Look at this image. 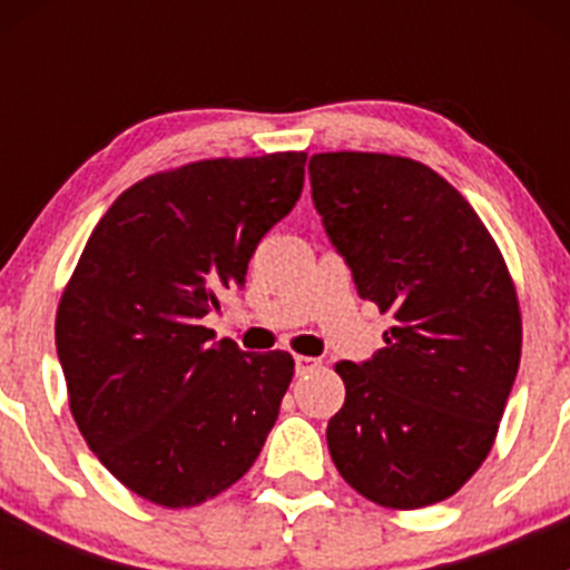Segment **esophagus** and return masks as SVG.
Masks as SVG:
<instances>
[{
    "instance_id": "esophagus-1",
    "label": "esophagus",
    "mask_w": 570,
    "mask_h": 570,
    "mask_svg": "<svg viewBox=\"0 0 570 570\" xmlns=\"http://www.w3.org/2000/svg\"><path fill=\"white\" fill-rule=\"evenodd\" d=\"M322 361L312 358V355H295V372L297 375H308V372L320 370Z\"/></svg>"
}]
</instances>
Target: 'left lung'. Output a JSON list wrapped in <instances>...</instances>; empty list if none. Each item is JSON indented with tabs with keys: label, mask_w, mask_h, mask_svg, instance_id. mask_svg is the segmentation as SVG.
<instances>
[{
	"label": "left lung",
	"mask_w": 570,
	"mask_h": 570,
	"mask_svg": "<svg viewBox=\"0 0 570 570\" xmlns=\"http://www.w3.org/2000/svg\"><path fill=\"white\" fill-rule=\"evenodd\" d=\"M312 198L358 295L394 325L364 364L338 361L327 422L338 474L381 508L444 502L497 441L521 361V312L502 250L433 168L366 151L314 154Z\"/></svg>",
	"instance_id": "obj_1"
}]
</instances>
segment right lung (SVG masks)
Segmentation results:
<instances>
[{"instance_id": "1", "label": "right lung", "mask_w": 570, "mask_h": 570, "mask_svg": "<svg viewBox=\"0 0 570 570\" xmlns=\"http://www.w3.org/2000/svg\"><path fill=\"white\" fill-rule=\"evenodd\" d=\"M306 151L200 159L131 184L90 234L55 342L79 433L109 474L163 508L232 488L295 375L284 350L212 342L200 320L243 289L264 234L303 193Z\"/></svg>"}]
</instances>
